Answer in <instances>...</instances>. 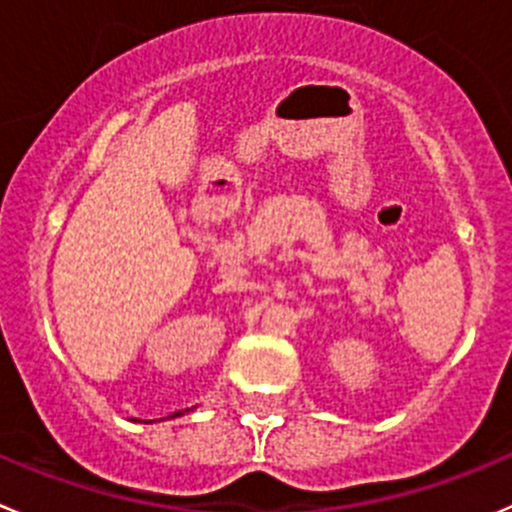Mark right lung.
<instances>
[{"label":"right lung","instance_id":"right-lung-1","mask_svg":"<svg viewBox=\"0 0 512 512\" xmlns=\"http://www.w3.org/2000/svg\"><path fill=\"white\" fill-rule=\"evenodd\" d=\"M177 415H180V413H175V415H170V418H177Z\"/></svg>","mask_w":512,"mask_h":512}]
</instances>
